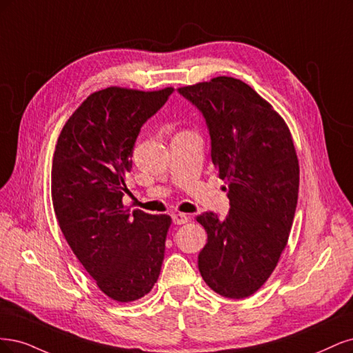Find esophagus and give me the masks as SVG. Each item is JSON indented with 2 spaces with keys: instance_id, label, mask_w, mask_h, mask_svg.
I'll return each instance as SVG.
<instances>
[{
  "instance_id": "obj_1",
  "label": "esophagus",
  "mask_w": 353,
  "mask_h": 353,
  "mask_svg": "<svg viewBox=\"0 0 353 353\" xmlns=\"http://www.w3.org/2000/svg\"><path fill=\"white\" fill-rule=\"evenodd\" d=\"M189 221V217L186 214H181V212H176L173 214V223L180 225V224H186Z\"/></svg>"
}]
</instances>
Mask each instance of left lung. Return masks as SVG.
Here are the masks:
<instances>
[{
	"label": "left lung",
	"instance_id": "obj_1",
	"mask_svg": "<svg viewBox=\"0 0 353 353\" xmlns=\"http://www.w3.org/2000/svg\"><path fill=\"white\" fill-rule=\"evenodd\" d=\"M205 119L212 164L229 185L225 219L203 212L208 241L201 276L224 298L254 294L288 245L299 190V161L286 121L239 79L219 76L179 88Z\"/></svg>",
	"mask_w": 353,
	"mask_h": 353
}]
</instances>
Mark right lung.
<instances>
[{
  "mask_svg": "<svg viewBox=\"0 0 353 353\" xmlns=\"http://www.w3.org/2000/svg\"><path fill=\"white\" fill-rule=\"evenodd\" d=\"M173 90L101 89L65 121L55 145L51 170L55 217L89 276L117 302L143 298L161 271L172 219L141 210L130 214L123 195L141 128Z\"/></svg>",
  "mask_w": 353,
  "mask_h": 353,
  "instance_id": "obj_1",
  "label": "right lung"
}]
</instances>
